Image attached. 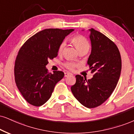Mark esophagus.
Returning a JSON list of instances; mask_svg holds the SVG:
<instances>
[{"label":"esophagus","mask_w":134,"mask_h":134,"mask_svg":"<svg viewBox=\"0 0 134 134\" xmlns=\"http://www.w3.org/2000/svg\"><path fill=\"white\" fill-rule=\"evenodd\" d=\"M72 75L70 72H64V77H68L69 76H72Z\"/></svg>","instance_id":"34e87169"}]
</instances>
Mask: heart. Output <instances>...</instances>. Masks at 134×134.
I'll use <instances>...</instances> for the list:
<instances>
[{
	"mask_svg": "<svg viewBox=\"0 0 134 134\" xmlns=\"http://www.w3.org/2000/svg\"><path fill=\"white\" fill-rule=\"evenodd\" d=\"M71 41L72 43L73 44V45L75 46L78 52L84 50V49H89V48H90V44H89V42H87V39L82 35H77L74 36L71 38ZM65 45L66 43L64 42H62L59 44L58 48V54H61L63 53ZM64 66L68 70H73L74 68L76 66V64L74 62H70L64 63Z\"/></svg>",
	"mask_w": 134,
	"mask_h": 134,
	"instance_id": "b5f03b06",
	"label": "heart"
}]
</instances>
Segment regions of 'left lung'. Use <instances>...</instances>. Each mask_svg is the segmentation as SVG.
I'll use <instances>...</instances> for the list:
<instances>
[{
	"label": "left lung",
	"mask_w": 134,
	"mask_h": 134,
	"mask_svg": "<svg viewBox=\"0 0 134 134\" xmlns=\"http://www.w3.org/2000/svg\"><path fill=\"white\" fill-rule=\"evenodd\" d=\"M91 53L87 60L93 77L87 80L76 76L71 87L79 102L87 108L101 105L112 94L121 72L122 61L118 47L106 36L94 29L90 30Z\"/></svg>",
	"instance_id": "left-lung-1"
}]
</instances>
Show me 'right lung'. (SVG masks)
I'll list each match as a JSON object with an SVG mask.
<instances>
[{
	"mask_svg": "<svg viewBox=\"0 0 134 134\" xmlns=\"http://www.w3.org/2000/svg\"><path fill=\"white\" fill-rule=\"evenodd\" d=\"M74 29H48L37 33L20 48L14 67L15 83L24 99L35 106L50 98L57 83L64 77L63 71L49 73L46 66L58 55V48Z\"/></svg>",
	"mask_w": 134,
	"mask_h": 134,
	"instance_id": "add662e5",
	"label": "right lung"
}]
</instances>
